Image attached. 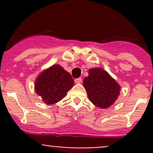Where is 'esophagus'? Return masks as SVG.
I'll return each mask as SVG.
<instances>
[{
  "label": "esophagus",
  "instance_id": "34e87169",
  "mask_svg": "<svg viewBox=\"0 0 153 153\" xmlns=\"http://www.w3.org/2000/svg\"><path fill=\"white\" fill-rule=\"evenodd\" d=\"M75 82L76 83V84H79V83H81V82H82V78H75Z\"/></svg>",
  "mask_w": 153,
  "mask_h": 153
}]
</instances>
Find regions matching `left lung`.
Returning <instances> with one entry per match:
<instances>
[{"label": "left lung", "instance_id": "8db88e82", "mask_svg": "<svg viewBox=\"0 0 153 153\" xmlns=\"http://www.w3.org/2000/svg\"><path fill=\"white\" fill-rule=\"evenodd\" d=\"M84 86L89 101L103 109L115 103L121 89L118 83L101 68L89 69V76L84 79Z\"/></svg>", "mask_w": 153, "mask_h": 153}]
</instances>
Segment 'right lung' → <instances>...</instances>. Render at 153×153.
Returning <instances> with one entry per match:
<instances>
[{"label":"right lung","instance_id":"1","mask_svg":"<svg viewBox=\"0 0 153 153\" xmlns=\"http://www.w3.org/2000/svg\"><path fill=\"white\" fill-rule=\"evenodd\" d=\"M73 85L74 81L70 74L61 66L53 65L40 74L35 89L43 101L53 104L64 98Z\"/></svg>","mask_w":153,"mask_h":153}]
</instances>
